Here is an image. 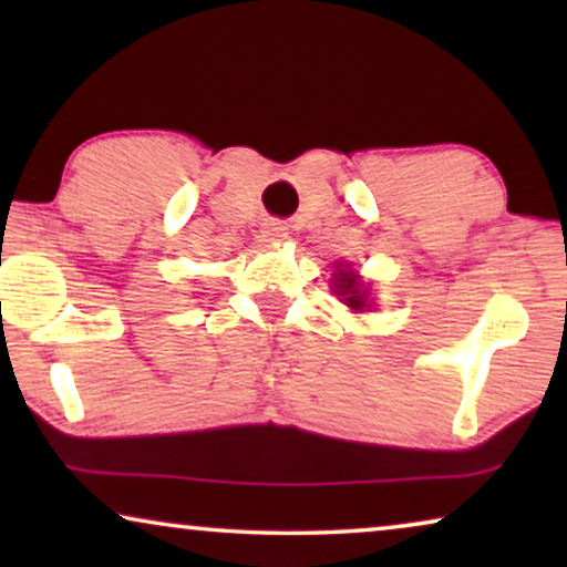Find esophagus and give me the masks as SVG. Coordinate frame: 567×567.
Wrapping results in <instances>:
<instances>
[{
    "label": "esophagus",
    "instance_id": "1",
    "mask_svg": "<svg viewBox=\"0 0 567 567\" xmlns=\"http://www.w3.org/2000/svg\"><path fill=\"white\" fill-rule=\"evenodd\" d=\"M262 235L270 237V239H286V235H289V227H286L284 221L270 219V221L262 224Z\"/></svg>",
    "mask_w": 567,
    "mask_h": 567
}]
</instances>
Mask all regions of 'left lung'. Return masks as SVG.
Returning a JSON list of instances; mask_svg holds the SVG:
<instances>
[{
  "instance_id": "1",
  "label": "left lung",
  "mask_w": 567,
  "mask_h": 567,
  "mask_svg": "<svg viewBox=\"0 0 567 567\" xmlns=\"http://www.w3.org/2000/svg\"><path fill=\"white\" fill-rule=\"evenodd\" d=\"M336 289H338V297H343V301L351 309H363L367 307V291H361V284L359 278H355L351 270H340V274L336 276Z\"/></svg>"
}]
</instances>
